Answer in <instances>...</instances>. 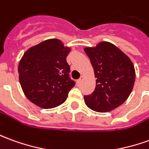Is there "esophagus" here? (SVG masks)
Wrapping results in <instances>:
<instances>
[{"mask_svg": "<svg viewBox=\"0 0 149 149\" xmlns=\"http://www.w3.org/2000/svg\"><path fill=\"white\" fill-rule=\"evenodd\" d=\"M83 80H84V76H81L80 79H78L77 82H78V83H81V82Z\"/></svg>", "mask_w": 149, "mask_h": 149, "instance_id": "obj_1", "label": "esophagus"}]
</instances>
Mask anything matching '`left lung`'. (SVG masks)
Returning <instances> with one entry per match:
<instances>
[{
	"label": "left lung",
	"mask_w": 149,
	"mask_h": 149,
	"mask_svg": "<svg viewBox=\"0 0 149 149\" xmlns=\"http://www.w3.org/2000/svg\"><path fill=\"white\" fill-rule=\"evenodd\" d=\"M92 64L96 79L93 93L84 97L89 109L105 113L117 108L132 91L136 71L132 60L113 43L100 42L84 48Z\"/></svg>",
	"instance_id": "8db88e82"
}]
</instances>
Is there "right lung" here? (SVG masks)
I'll use <instances>...</instances> for the list:
<instances>
[{"label": "right lung", "mask_w": 149, "mask_h": 149, "mask_svg": "<svg viewBox=\"0 0 149 149\" xmlns=\"http://www.w3.org/2000/svg\"><path fill=\"white\" fill-rule=\"evenodd\" d=\"M70 51L60 39L50 38L24 53L18 64L19 82L32 103L51 109L66 101L75 85L69 77L70 67L66 61Z\"/></svg>", "instance_id": "right-lung-1"}]
</instances>
